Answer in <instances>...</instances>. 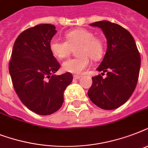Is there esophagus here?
Here are the masks:
<instances>
[{"label": "esophagus", "instance_id": "34e87169", "mask_svg": "<svg viewBox=\"0 0 148 148\" xmlns=\"http://www.w3.org/2000/svg\"><path fill=\"white\" fill-rule=\"evenodd\" d=\"M81 76H80V75H74V77H74V80H77V79L81 78Z\"/></svg>", "mask_w": 148, "mask_h": 148}]
</instances>
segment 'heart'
Returning a JSON list of instances; mask_svg holds the SVG:
<instances>
[{
  "mask_svg": "<svg viewBox=\"0 0 148 148\" xmlns=\"http://www.w3.org/2000/svg\"><path fill=\"white\" fill-rule=\"evenodd\" d=\"M67 41L53 39L50 43V49L53 56L59 59L66 58L75 49L77 57L67 59L62 64L65 72L78 74L83 72L89 65V58L97 60L104 51L103 41L95 37L94 33L86 29L72 30L65 34Z\"/></svg>",
  "mask_w": 148,
  "mask_h": 148,
  "instance_id": "heart-1",
  "label": "heart"
}]
</instances>
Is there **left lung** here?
<instances>
[{"instance_id": "8db88e82", "label": "left lung", "mask_w": 148, "mask_h": 148, "mask_svg": "<svg viewBox=\"0 0 148 148\" xmlns=\"http://www.w3.org/2000/svg\"><path fill=\"white\" fill-rule=\"evenodd\" d=\"M102 30L108 47L97 70L107 73L92 77L88 95L90 101L104 110H113L124 104L133 94L138 83L140 56L130 32L119 24L101 21L90 24Z\"/></svg>"}]
</instances>
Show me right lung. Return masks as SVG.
Listing matches in <instances>:
<instances>
[{
	"label": "right lung",
	"instance_id": "right-lung-1",
	"mask_svg": "<svg viewBox=\"0 0 148 148\" xmlns=\"http://www.w3.org/2000/svg\"><path fill=\"white\" fill-rule=\"evenodd\" d=\"M55 26L38 24L16 39L9 62L13 86L21 102L36 114L49 115L60 108L64 92L73 80L71 73L53 74L60 65L50 49Z\"/></svg>",
	"mask_w": 148,
	"mask_h": 148
}]
</instances>
